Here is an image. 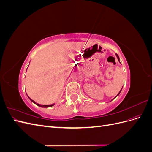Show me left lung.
Returning <instances> with one entry per match:
<instances>
[{
  "label": "left lung",
  "mask_w": 152,
  "mask_h": 152,
  "mask_svg": "<svg viewBox=\"0 0 152 152\" xmlns=\"http://www.w3.org/2000/svg\"><path fill=\"white\" fill-rule=\"evenodd\" d=\"M116 56H117V58H118V60L119 61H120V60H119V57H118V55H117V54H116ZM121 91H120V92H119V93H118V94H117V96H118V95L119 94H120V93H121ZM113 99H114V98H113Z\"/></svg>",
  "instance_id": "8db88e82"
}]
</instances>
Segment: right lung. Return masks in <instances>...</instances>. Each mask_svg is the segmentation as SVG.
Instances as JSON below:
<instances>
[{"mask_svg": "<svg viewBox=\"0 0 152 152\" xmlns=\"http://www.w3.org/2000/svg\"><path fill=\"white\" fill-rule=\"evenodd\" d=\"M29 98V97H28ZM29 99L32 102H34V103H35V104H37V105H38V106H39V107H44V108H47V107H52V106H53L54 105V104H49V105H47V104H38V103H36V102H35L34 101H33L32 99H31L30 98H29Z\"/></svg>", "mask_w": 152, "mask_h": 152, "instance_id": "right-lung-1", "label": "right lung"}]
</instances>
